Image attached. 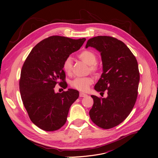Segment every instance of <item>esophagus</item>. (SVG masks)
Wrapping results in <instances>:
<instances>
[{
    "instance_id": "obj_1",
    "label": "esophagus",
    "mask_w": 158,
    "mask_h": 158,
    "mask_svg": "<svg viewBox=\"0 0 158 158\" xmlns=\"http://www.w3.org/2000/svg\"><path fill=\"white\" fill-rule=\"evenodd\" d=\"M87 94H84V93H82V92H80V97H81V98H83V97H85V96H87Z\"/></svg>"
}]
</instances>
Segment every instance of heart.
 Segmentation results:
<instances>
[{
	"instance_id": "b5f03b06",
	"label": "heart",
	"mask_w": 158,
	"mask_h": 158,
	"mask_svg": "<svg viewBox=\"0 0 158 158\" xmlns=\"http://www.w3.org/2000/svg\"><path fill=\"white\" fill-rule=\"evenodd\" d=\"M79 59L84 63L89 64V71L91 73L97 74L99 71V66L96 63L98 57L94 52L89 50H85L78 55ZM63 69L66 73L70 74L73 69V60L71 56H68L64 59L63 63ZM94 82L93 78L91 76L87 77H77L71 80V87L81 92H85L88 90L91 84Z\"/></svg>"
}]
</instances>
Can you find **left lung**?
Segmentation results:
<instances>
[{
  "mask_svg": "<svg viewBox=\"0 0 158 158\" xmlns=\"http://www.w3.org/2000/svg\"><path fill=\"white\" fill-rule=\"evenodd\" d=\"M88 47L101 52L103 63V72L94 89L102 94L106 90L108 95L106 98L91 95L94 105L89 117L99 127L109 129L125 121L135 106L140 81L138 63L123 41L111 36L91 38Z\"/></svg>",
  "mask_w": 158,
  "mask_h": 158,
  "instance_id": "1",
  "label": "left lung"
}]
</instances>
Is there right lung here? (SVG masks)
<instances>
[{
    "mask_svg": "<svg viewBox=\"0 0 158 158\" xmlns=\"http://www.w3.org/2000/svg\"><path fill=\"white\" fill-rule=\"evenodd\" d=\"M85 41L49 37L33 47L22 66L19 86L23 104L30 120L42 130L55 131L63 127L71 105L78 98L77 90L56 94L54 88L57 84L67 87L63 63Z\"/></svg>",
    "mask_w": 158,
    "mask_h": 158,
    "instance_id": "add662e5",
    "label": "right lung"
}]
</instances>
